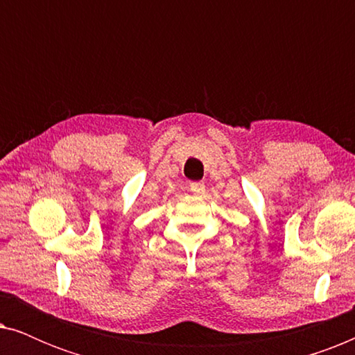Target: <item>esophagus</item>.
<instances>
[{"mask_svg": "<svg viewBox=\"0 0 355 355\" xmlns=\"http://www.w3.org/2000/svg\"><path fill=\"white\" fill-rule=\"evenodd\" d=\"M191 192L196 196H202L205 192V184L203 182H191Z\"/></svg>", "mask_w": 355, "mask_h": 355, "instance_id": "obj_1", "label": "esophagus"}]
</instances>
